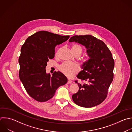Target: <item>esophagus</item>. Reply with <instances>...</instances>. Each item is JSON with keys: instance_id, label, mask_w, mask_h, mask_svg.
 I'll return each mask as SVG.
<instances>
[{"instance_id": "1", "label": "esophagus", "mask_w": 132, "mask_h": 132, "mask_svg": "<svg viewBox=\"0 0 132 132\" xmlns=\"http://www.w3.org/2000/svg\"><path fill=\"white\" fill-rule=\"evenodd\" d=\"M72 81L69 79H68V84H72Z\"/></svg>"}]
</instances>
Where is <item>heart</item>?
Instances as JSON below:
<instances>
[{"mask_svg":"<svg viewBox=\"0 0 132 132\" xmlns=\"http://www.w3.org/2000/svg\"><path fill=\"white\" fill-rule=\"evenodd\" d=\"M71 50L73 54H79L80 55L82 51L81 47L77 44L73 45L71 47ZM59 70L67 77H71L79 72V68L76 64L65 62L59 66Z\"/></svg>","mask_w":132,"mask_h":132,"instance_id":"1","label":"heart"}]
</instances>
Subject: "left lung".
Segmentation results:
<instances>
[{
    "label": "left lung",
    "instance_id": "left-lung-1",
    "mask_svg": "<svg viewBox=\"0 0 132 132\" xmlns=\"http://www.w3.org/2000/svg\"><path fill=\"white\" fill-rule=\"evenodd\" d=\"M70 42H77L85 46L89 59L84 63L77 76L85 81L79 86L78 92L73 94L72 99L77 105L90 108L99 105L106 98L108 88L113 78L114 60L111 52L102 40L91 35L74 36Z\"/></svg>",
    "mask_w": 132,
    "mask_h": 132
}]
</instances>
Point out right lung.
I'll return each instance as SVG.
<instances>
[{
    "mask_svg": "<svg viewBox=\"0 0 132 132\" xmlns=\"http://www.w3.org/2000/svg\"><path fill=\"white\" fill-rule=\"evenodd\" d=\"M69 37L40 31L29 36L22 45L19 59V77L28 94L35 100H49L58 88L67 82L63 73L55 71L51 76L45 68L49 59L54 58L56 46Z\"/></svg>",
    "mask_w": 132,
    "mask_h": 132,
    "instance_id": "1",
    "label": "right lung"
}]
</instances>
